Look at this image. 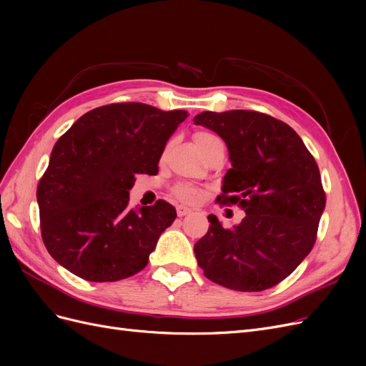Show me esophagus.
Returning <instances> with one entry per match:
<instances>
[{"mask_svg":"<svg viewBox=\"0 0 366 366\" xmlns=\"http://www.w3.org/2000/svg\"><path fill=\"white\" fill-rule=\"evenodd\" d=\"M191 212H192V209H189V207H186V206H177V215H179V217H184V215L191 214Z\"/></svg>","mask_w":366,"mask_h":366,"instance_id":"34e87169","label":"esophagus"}]
</instances>
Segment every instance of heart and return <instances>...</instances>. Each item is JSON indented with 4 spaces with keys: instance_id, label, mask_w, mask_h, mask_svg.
Masks as SVG:
<instances>
[{
    "instance_id": "obj_1",
    "label": "heart",
    "mask_w": 366,
    "mask_h": 366,
    "mask_svg": "<svg viewBox=\"0 0 366 366\" xmlns=\"http://www.w3.org/2000/svg\"><path fill=\"white\" fill-rule=\"evenodd\" d=\"M214 139H217V137L214 134H210V132H207V131H197L194 134V140H195V145L198 147V149L204 147L207 142L214 140ZM172 192L182 202H195L198 195H200V192H198L195 186L187 184V183H179L177 186H174Z\"/></svg>"
}]
</instances>
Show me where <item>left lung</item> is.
I'll return each mask as SVG.
<instances>
[{"label":"left lung","instance_id":"1","mask_svg":"<svg viewBox=\"0 0 366 366\" xmlns=\"http://www.w3.org/2000/svg\"><path fill=\"white\" fill-rule=\"evenodd\" d=\"M194 122L215 131L229 149L232 168L217 203L246 212L234 229L207 217V234L194 246L198 265L207 280L230 290L272 289L316 242L325 209L317 163L296 131L269 114L203 112Z\"/></svg>","mask_w":366,"mask_h":366}]
</instances>
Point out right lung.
Instances as JSON below:
<instances>
[{
	"label": "right lung",
	"mask_w": 366,
	"mask_h": 366,
	"mask_svg": "<svg viewBox=\"0 0 366 366\" xmlns=\"http://www.w3.org/2000/svg\"><path fill=\"white\" fill-rule=\"evenodd\" d=\"M187 112L109 104L77 119L54 143L36 189L44 246L62 267L114 282L147 267L177 217L164 200L128 207L137 174L156 175L166 142Z\"/></svg>",
	"instance_id": "right-lung-1"
}]
</instances>
